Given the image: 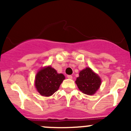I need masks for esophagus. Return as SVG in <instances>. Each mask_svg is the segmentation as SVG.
Masks as SVG:
<instances>
[{
  "label": "esophagus",
  "mask_w": 131,
  "mask_h": 131,
  "mask_svg": "<svg viewBox=\"0 0 131 131\" xmlns=\"http://www.w3.org/2000/svg\"><path fill=\"white\" fill-rule=\"evenodd\" d=\"M67 77H68V79H72V78H73V77H72V75H67Z\"/></svg>",
  "instance_id": "1"
}]
</instances>
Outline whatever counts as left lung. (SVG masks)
I'll list each match as a JSON object with an SVG mask.
<instances>
[{
    "mask_svg": "<svg viewBox=\"0 0 131 131\" xmlns=\"http://www.w3.org/2000/svg\"><path fill=\"white\" fill-rule=\"evenodd\" d=\"M75 82L79 90L83 93L92 95L99 89L101 80L98 75L94 73L90 68H86L80 71Z\"/></svg>",
    "mask_w": 131,
    "mask_h": 131,
    "instance_id": "1",
    "label": "left lung"
}]
</instances>
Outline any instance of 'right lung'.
Returning a JSON list of instances; mask_svg holds the SVG:
<instances>
[{
    "instance_id": "obj_1",
    "label": "right lung",
    "mask_w": 131,
    "mask_h": 131,
    "mask_svg": "<svg viewBox=\"0 0 131 131\" xmlns=\"http://www.w3.org/2000/svg\"><path fill=\"white\" fill-rule=\"evenodd\" d=\"M64 78L63 74L58 73L56 70L48 67L40 70L37 74L35 87L42 96H50L58 91Z\"/></svg>"
}]
</instances>
